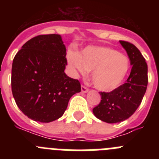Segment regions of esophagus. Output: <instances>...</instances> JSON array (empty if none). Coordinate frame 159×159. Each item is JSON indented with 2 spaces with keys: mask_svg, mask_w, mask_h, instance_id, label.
I'll use <instances>...</instances> for the list:
<instances>
[{
  "mask_svg": "<svg viewBox=\"0 0 159 159\" xmlns=\"http://www.w3.org/2000/svg\"><path fill=\"white\" fill-rule=\"evenodd\" d=\"M88 91H89V90H88L86 87H84V86L81 87V92H82L83 93H87V92H88Z\"/></svg>",
  "mask_w": 159,
  "mask_h": 159,
  "instance_id": "esophagus-1",
  "label": "esophagus"
}]
</instances>
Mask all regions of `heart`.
<instances>
[{
    "label": "heart",
    "mask_w": 159,
    "mask_h": 159,
    "mask_svg": "<svg viewBox=\"0 0 159 159\" xmlns=\"http://www.w3.org/2000/svg\"><path fill=\"white\" fill-rule=\"evenodd\" d=\"M68 65L74 72L86 74L92 71V81L95 88L110 92L121 86L130 69L128 57L111 48L88 46L79 53H67Z\"/></svg>",
    "instance_id": "obj_1"
}]
</instances>
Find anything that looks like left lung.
I'll return each mask as SVG.
<instances>
[{"label":"left lung","mask_w":159,"mask_h":159,"mask_svg":"<svg viewBox=\"0 0 159 159\" xmlns=\"http://www.w3.org/2000/svg\"><path fill=\"white\" fill-rule=\"evenodd\" d=\"M126 50L132 65L126 83L111 92H100L101 102L93 108L97 119L107 123L124 121L139 107L147 91V64L140 51L134 44L119 40Z\"/></svg>","instance_id":"8db88e82"}]
</instances>
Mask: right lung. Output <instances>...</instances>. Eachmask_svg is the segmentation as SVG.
<instances>
[{"instance_id": "right-lung-1", "label": "right lung", "mask_w": 159, "mask_h": 159, "mask_svg": "<svg viewBox=\"0 0 159 159\" xmlns=\"http://www.w3.org/2000/svg\"><path fill=\"white\" fill-rule=\"evenodd\" d=\"M66 47L58 34L40 35L21 47L13 59L11 85L20 110L29 119L50 123L64 115L80 84L64 72Z\"/></svg>"}]
</instances>
